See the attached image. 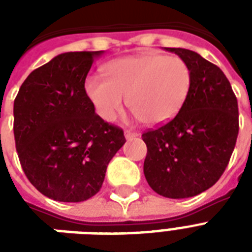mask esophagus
Listing matches in <instances>:
<instances>
[{"instance_id": "obj_1", "label": "esophagus", "mask_w": 252, "mask_h": 252, "mask_svg": "<svg viewBox=\"0 0 252 252\" xmlns=\"http://www.w3.org/2000/svg\"><path fill=\"white\" fill-rule=\"evenodd\" d=\"M124 136H126V140H132V138L137 136V133H134V132H130V130L126 129V132H124Z\"/></svg>"}]
</instances>
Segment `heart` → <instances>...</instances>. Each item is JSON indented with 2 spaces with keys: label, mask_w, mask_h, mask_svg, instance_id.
<instances>
[{
  "label": "heart",
  "mask_w": 252,
  "mask_h": 252,
  "mask_svg": "<svg viewBox=\"0 0 252 252\" xmlns=\"http://www.w3.org/2000/svg\"><path fill=\"white\" fill-rule=\"evenodd\" d=\"M103 77H89L85 91L96 114L112 122L124 108L149 126H162L175 118L191 87V70L176 56L137 53L119 57L103 66Z\"/></svg>",
  "instance_id": "b5f03b06"
}]
</instances>
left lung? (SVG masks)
I'll return each mask as SVG.
<instances>
[{
  "instance_id": "obj_1",
  "label": "left lung",
  "mask_w": 252,
  "mask_h": 252,
  "mask_svg": "<svg viewBox=\"0 0 252 252\" xmlns=\"http://www.w3.org/2000/svg\"><path fill=\"white\" fill-rule=\"evenodd\" d=\"M187 63L191 87L175 118L142 134L144 174L158 195L186 199L222 175L238 137V102L223 72L199 53L166 48Z\"/></svg>"
}]
</instances>
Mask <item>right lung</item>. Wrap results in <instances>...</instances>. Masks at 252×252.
<instances>
[{
    "mask_svg": "<svg viewBox=\"0 0 252 252\" xmlns=\"http://www.w3.org/2000/svg\"><path fill=\"white\" fill-rule=\"evenodd\" d=\"M103 51L66 52L30 73L14 100V137L27 179L49 199L80 203L99 192L126 144L95 114L85 80Z\"/></svg>",
    "mask_w": 252,
    "mask_h": 252,
    "instance_id": "obj_1",
    "label": "right lung"
}]
</instances>
